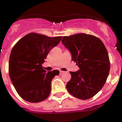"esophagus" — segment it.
<instances>
[{
  "mask_svg": "<svg viewBox=\"0 0 122 122\" xmlns=\"http://www.w3.org/2000/svg\"><path fill=\"white\" fill-rule=\"evenodd\" d=\"M64 73H65V71H61V70L60 71V74H62Z\"/></svg>",
  "mask_w": 122,
  "mask_h": 122,
  "instance_id": "esophagus-1",
  "label": "esophagus"
}]
</instances>
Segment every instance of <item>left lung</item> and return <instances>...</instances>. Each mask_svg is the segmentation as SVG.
I'll list each match as a JSON object with an SVG mask.
<instances>
[{
  "label": "left lung",
  "mask_w": 122,
  "mask_h": 122,
  "mask_svg": "<svg viewBox=\"0 0 122 122\" xmlns=\"http://www.w3.org/2000/svg\"><path fill=\"white\" fill-rule=\"evenodd\" d=\"M62 42L79 68L70 71L71 78L66 87L81 100L93 97L102 89L108 77L110 62L107 49L98 38L86 33L63 36Z\"/></svg>",
  "instance_id": "8db88e82"
}]
</instances>
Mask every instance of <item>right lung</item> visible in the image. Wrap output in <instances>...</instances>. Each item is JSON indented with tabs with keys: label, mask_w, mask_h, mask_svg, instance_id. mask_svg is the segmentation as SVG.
<instances>
[{
	"label": "right lung",
	"mask_w": 122,
	"mask_h": 122,
	"mask_svg": "<svg viewBox=\"0 0 122 122\" xmlns=\"http://www.w3.org/2000/svg\"><path fill=\"white\" fill-rule=\"evenodd\" d=\"M62 36L48 37L30 33L19 40L11 51L8 65L10 79L19 96L30 103L48 97L51 81L59 70L46 72L42 63L49 51L60 43Z\"/></svg>",
	"instance_id": "obj_1"
}]
</instances>
